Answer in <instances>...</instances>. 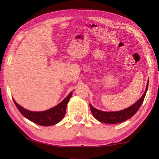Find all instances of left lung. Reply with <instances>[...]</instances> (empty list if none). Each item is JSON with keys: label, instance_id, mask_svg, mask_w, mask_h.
<instances>
[{"label": "left lung", "instance_id": "left-lung-1", "mask_svg": "<svg viewBox=\"0 0 159 159\" xmlns=\"http://www.w3.org/2000/svg\"><path fill=\"white\" fill-rule=\"evenodd\" d=\"M148 85H149V82H148L147 85L146 90H145L144 95L142 96V98L139 99L138 102H135L134 104H133V105L128 107L127 109L118 111L106 112L94 108L91 104H90L91 112H92L94 117H95L97 120H98L99 121L104 123L115 124V123H118L125 121V120H128V118H131L135 114V113L138 111L139 107H141L142 102H143L144 99L145 95H146L147 91L148 89Z\"/></svg>", "mask_w": 159, "mask_h": 159}]
</instances>
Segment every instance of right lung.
I'll return each instance as SVG.
<instances>
[{"instance_id": "right-lung-1", "label": "right lung", "mask_w": 159, "mask_h": 159, "mask_svg": "<svg viewBox=\"0 0 159 159\" xmlns=\"http://www.w3.org/2000/svg\"><path fill=\"white\" fill-rule=\"evenodd\" d=\"M71 95L72 92L70 93L69 95L62 102H61L60 104H57V106H55L52 109L46 110V111L39 112L31 111L24 109L23 107L19 105L14 99L13 100H14L15 105L19 111L27 119L36 123L38 125L50 126L56 124V123H59L62 119V118L66 114L67 103L69 101V99Z\"/></svg>"}]
</instances>
